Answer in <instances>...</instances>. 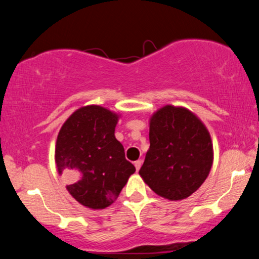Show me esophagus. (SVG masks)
Masks as SVG:
<instances>
[{"label":"esophagus","instance_id":"34e87169","mask_svg":"<svg viewBox=\"0 0 259 259\" xmlns=\"http://www.w3.org/2000/svg\"><path fill=\"white\" fill-rule=\"evenodd\" d=\"M135 166H136V170H137V171H139L140 166H142V160L135 161Z\"/></svg>","mask_w":259,"mask_h":259}]
</instances>
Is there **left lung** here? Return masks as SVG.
Wrapping results in <instances>:
<instances>
[{"mask_svg": "<svg viewBox=\"0 0 259 259\" xmlns=\"http://www.w3.org/2000/svg\"><path fill=\"white\" fill-rule=\"evenodd\" d=\"M150 144L139 175L157 195L184 200L207 179L213 161L211 137L190 109H157L150 119Z\"/></svg>", "mask_w": 259, "mask_h": 259, "instance_id": "left-lung-1", "label": "left lung"}]
</instances>
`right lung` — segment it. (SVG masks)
Here are the masks:
<instances>
[{
  "label": "right lung",
  "instance_id": "right-lung-1",
  "mask_svg": "<svg viewBox=\"0 0 259 259\" xmlns=\"http://www.w3.org/2000/svg\"><path fill=\"white\" fill-rule=\"evenodd\" d=\"M119 117L107 108L88 105L65 121L57 137V170L69 194L87 208L111 205L136 171L114 135Z\"/></svg>",
  "mask_w": 259,
  "mask_h": 259
}]
</instances>
